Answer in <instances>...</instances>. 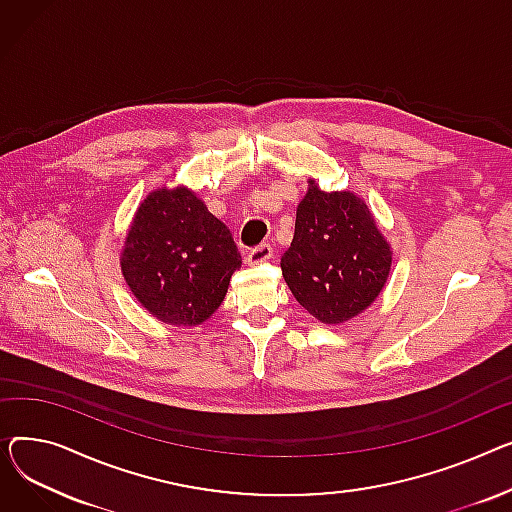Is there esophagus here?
Listing matches in <instances>:
<instances>
[{
	"instance_id": "1",
	"label": "esophagus",
	"mask_w": 512,
	"mask_h": 512,
	"mask_svg": "<svg viewBox=\"0 0 512 512\" xmlns=\"http://www.w3.org/2000/svg\"><path fill=\"white\" fill-rule=\"evenodd\" d=\"M273 258V248H270V244H260L256 248H252L246 256V262L248 264H262L266 260Z\"/></svg>"
}]
</instances>
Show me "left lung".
Returning <instances> with one entry per match:
<instances>
[{
	"instance_id": "obj_1",
	"label": "left lung",
	"mask_w": 512,
	"mask_h": 512,
	"mask_svg": "<svg viewBox=\"0 0 512 512\" xmlns=\"http://www.w3.org/2000/svg\"><path fill=\"white\" fill-rule=\"evenodd\" d=\"M297 206L281 258L285 283L316 320L341 324L362 314L386 285L393 252L368 204L351 192H322L314 179Z\"/></svg>"
}]
</instances>
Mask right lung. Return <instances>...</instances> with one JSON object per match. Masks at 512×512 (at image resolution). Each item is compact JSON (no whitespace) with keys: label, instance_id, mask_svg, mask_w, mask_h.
Segmentation results:
<instances>
[{"label":"right lung","instance_id":"add662e5","mask_svg":"<svg viewBox=\"0 0 512 512\" xmlns=\"http://www.w3.org/2000/svg\"><path fill=\"white\" fill-rule=\"evenodd\" d=\"M239 266L229 229L188 188L150 192L122 252L124 279L142 308L173 326L213 316Z\"/></svg>","mask_w":512,"mask_h":512}]
</instances>
